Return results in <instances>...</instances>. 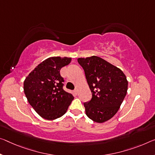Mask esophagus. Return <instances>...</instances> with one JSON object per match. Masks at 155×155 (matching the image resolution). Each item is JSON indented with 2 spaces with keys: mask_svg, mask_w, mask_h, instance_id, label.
<instances>
[{
  "mask_svg": "<svg viewBox=\"0 0 155 155\" xmlns=\"http://www.w3.org/2000/svg\"><path fill=\"white\" fill-rule=\"evenodd\" d=\"M74 93L75 94L77 95V94H78V90L77 89H75L74 90Z\"/></svg>",
  "mask_w": 155,
  "mask_h": 155,
  "instance_id": "obj_1",
  "label": "esophagus"
}]
</instances>
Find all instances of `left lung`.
<instances>
[{
    "label": "left lung",
    "instance_id": "left-lung-1",
    "mask_svg": "<svg viewBox=\"0 0 155 155\" xmlns=\"http://www.w3.org/2000/svg\"><path fill=\"white\" fill-rule=\"evenodd\" d=\"M92 92V99L84 103L85 114L97 123L108 121L118 112L127 94V82L124 73L97 56L78 58Z\"/></svg>",
    "mask_w": 155,
    "mask_h": 155
}]
</instances>
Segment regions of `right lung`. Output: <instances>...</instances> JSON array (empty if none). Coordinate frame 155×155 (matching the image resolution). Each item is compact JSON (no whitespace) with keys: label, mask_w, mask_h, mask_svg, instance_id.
Wrapping results in <instances>:
<instances>
[{"label":"right lung","mask_w":155,"mask_h":155,"mask_svg":"<svg viewBox=\"0 0 155 155\" xmlns=\"http://www.w3.org/2000/svg\"><path fill=\"white\" fill-rule=\"evenodd\" d=\"M72 58L52 56L38 65L24 81L23 89L29 104L41 117L54 120L67 112L74 99L63 89L64 79L60 74L63 67Z\"/></svg>","instance_id":"add662e5"}]
</instances>
